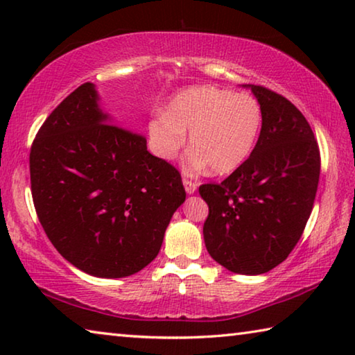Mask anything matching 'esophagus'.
I'll return each instance as SVG.
<instances>
[{
  "instance_id": "obj_1",
  "label": "esophagus",
  "mask_w": 355,
  "mask_h": 355,
  "mask_svg": "<svg viewBox=\"0 0 355 355\" xmlns=\"http://www.w3.org/2000/svg\"><path fill=\"white\" fill-rule=\"evenodd\" d=\"M183 184H184V189L188 194H194V192L197 191V183L192 182V180H189L188 177H183Z\"/></svg>"
}]
</instances>
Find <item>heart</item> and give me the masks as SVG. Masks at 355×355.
<instances>
[{
  "label": "heart",
  "mask_w": 355,
  "mask_h": 355,
  "mask_svg": "<svg viewBox=\"0 0 355 355\" xmlns=\"http://www.w3.org/2000/svg\"><path fill=\"white\" fill-rule=\"evenodd\" d=\"M263 125V111L250 94H235L214 86L184 89L172 98L167 112L156 114L147 125L152 152L171 161L184 146L191 169L211 166L218 173L238 169L254 150Z\"/></svg>",
  "instance_id": "b5f03b06"
}]
</instances>
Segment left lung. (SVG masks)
Here are the masks:
<instances>
[{"label":"left lung","instance_id":"1","mask_svg":"<svg viewBox=\"0 0 355 355\" xmlns=\"http://www.w3.org/2000/svg\"><path fill=\"white\" fill-rule=\"evenodd\" d=\"M263 111L255 148L224 182L199 188L208 205L203 239L228 271H271L296 248L320 182L321 156L304 114L284 95L252 84Z\"/></svg>","mask_w":355,"mask_h":355}]
</instances>
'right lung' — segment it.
Masks as SVG:
<instances>
[{"mask_svg": "<svg viewBox=\"0 0 355 355\" xmlns=\"http://www.w3.org/2000/svg\"><path fill=\"white\" fill-rule=\"evenodd\" d=\"M94 84L62 100L29 153L31 194L48 239L81 271L127 277L155 260L186 199L182 175L141 133L110 123Z\"/></svg>", "mask_w": 355, "mask_h": 355, "instance_id": "right-lung-1", "label": "right lung"}]
</instances>
